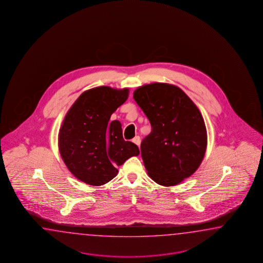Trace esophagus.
I'll list each match as a JSON object with an SVG mask.
<instances>
[{"instance_id":"obj_1","label":"esophagus","mask_w":263,"mask_h":263,"mask_svg":"<svg viewBox=\"0 0 263 263\" xmlns=\"http://www.w3.org/2000/svg\"><path fill=\"white\" fill-rule=\"evenodd\" d=\"M132 141H133V142H134V143H135V144H136V145H138V146H139V147H140V137H139V136H136V137H135L134 139H133V140H132Z\"/></svg>"}]
</instances>
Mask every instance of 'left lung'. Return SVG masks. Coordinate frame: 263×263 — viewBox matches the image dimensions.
Masks as SVG:
<instances>
[{"label":"left lung","instance_id":"8db88e82","mask_svg":"<svg viewBox=\"0 0 263 263\" xmlns=\"http://www.w3.org/2000/svg\"><path fill=\"white\" fill-rule=\"evenodd\" d=\"M133 98L152 126L140 145L148 175L161 186L178 185L204 157L208 135L201 112L181 88L167 83L139 87Z\"/></svg>","mask_w":263,"mask_h":263}]
</instances>
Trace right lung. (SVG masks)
<instances>
[{"label": "right lung", "instance_id": "obj_1", "mask_svg": "<svg viewBox=\"0 0 263 263\" xmlns=\"http://www.w3.org/2000/svg\"><path fill=\"white\" fill-rule=\"evenodd\" d=\"M129 89L97 87L84 91L67 112L59 134L61 158L77 179L101 186L118 174V166L140 155L123 138L121 123L111 115L128 98Z\"/></svg>", "mask_w": 263, "mask_h": 263}]
</instances>
